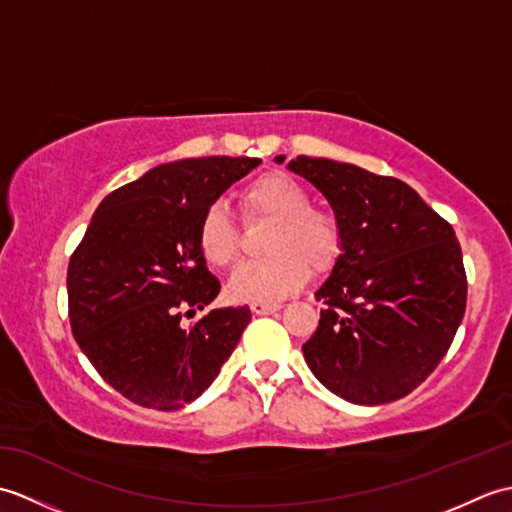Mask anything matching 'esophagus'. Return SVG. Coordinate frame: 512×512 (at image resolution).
<instances>
[{
  "label": "esophagus",
  "mask_w": 512,
  "mask_h": 512,
  "mask_svg": "<svg viewBox=\"0 0 512 512\" xmlns=\"http://www.w3.org/2000/svg\"><path fill=\"white\" fill-rule=\"evenodd\" d=\"M250 310L255 314H275L277 310H281L279 303H262V301H255L250 303Z\"/></svg>",
  "instance_id": "obj_1"
}]
</instances>
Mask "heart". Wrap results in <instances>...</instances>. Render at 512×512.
<instances>
[{
	"instance_id": "obj_1",
	"label": "heart",
	"mask_w": 512,
	"mask_h": 512,
	"mask_svg": "<svg viewBox=\"0 0 512 512\" xmlns=\"http://www.w3.org/2000/svg\"><path fill=\"white\" fill-rule=\"evenodd\" d=\"M248 217H268L275 228L266 242V259L246 262L228 281L235 301L275 303L297 292L310 277V268L323 273L341 250V233L334 217L310 206V195L288 173L268 171L242 191ZM198 248L215 268L231 266L239 253V233L222 204L204 211L198 226Z\"/></svg>"
}]
</instances>
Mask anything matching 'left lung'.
<instances>
[{
	"label": "left lung",
	"mask_w": 512,
	"mask_h": 512,
	"mask_svg": "<svg viewBox=\"0 0 512 512\" xmlns=\"http://www.w3.org/2000/svg\"><path fill=\"white\" fill-rule=\"evenodd\" d=\"M288 169L325 195L341 233V255L314 292L328 308L301 347L308 367L354 405L407 396L438 367L464 317L455 231L398 178L310 156Z\"/></svg>",
	"instance_id": "1"
}]
</instances>
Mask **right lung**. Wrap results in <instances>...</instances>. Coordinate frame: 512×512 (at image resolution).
<instances>
[{
	"mask_svg": "<svg viewBox=\"0 0 512 512\" xmlns=\"http://www.w3.org/2000/svg\"><path fill=\"white\" fill-rule=\"evenodd\" d=\"M259 162L211 156L149 169L103 198L70 257L74 339L136 405L176 411L198 398L248 325V306L209 310L193 328L182 312L220 295L198 248L204 211Z\"/></svg>",
	"mask_w": 512,
	"mask_h": 512,
	"instance_id": "1",
	"label": "right lung"
}]
</instances>
